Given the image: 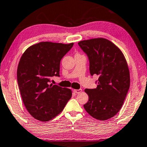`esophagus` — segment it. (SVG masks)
I'll return each instance as SVG.
<instances>
[{"label":"esophagus","instance_id":"1","mask_svg":"<svg viewBox=\"0 0 147 147\" xmlns=\"http://www.w3.org/2000/svg\"><path fill=\"white\" fill-rule=\"evenodd\" d=\"M74 92H76L77 94H79V93H81V92H82V89H74Z\"/></svg>","mask_w":147,"mask_h":147}]
</instances>
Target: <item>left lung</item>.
<instances>
[{"instance_id":"8db88e82","label":"left lung","mask_w":147,"mask_h":147,"mask_svg":"<svg viewBox=\"0 0 147 147\" xmlns=\"http://www.w3.org/2000/svg\"><path fill=\"white\" fill-rule=\"evenodd\" d=\"M78 45L89 58L91 75L99 76L96 89H85L89 100L83 107L94 118L107 120L119 111L129 89L127 61L120 49L105 38L81 40Z\"/></svg>"}]
</instances>
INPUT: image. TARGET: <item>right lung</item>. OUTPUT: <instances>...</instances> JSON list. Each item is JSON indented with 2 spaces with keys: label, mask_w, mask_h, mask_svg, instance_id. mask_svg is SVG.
<instances>
[{
  "label": "right lung",
  "mask_w": 147,
  "mask_h": 147,
  "mask_svg": "<svg viewBox=\"0 0 147 147\" xmlns=\"http://www.w3.org/2000/svg\"><path fill=\"white\" fill-rule=\"evenodd\" d=\"M73 45L40 42L27 49L20 58L17 69L20 94L26 109L37 120L55 118L71 98V89L49 83L51 78L60 76V60Z\"/></svg>",
  "instance_id": "obj_1"
}]
</instances>
